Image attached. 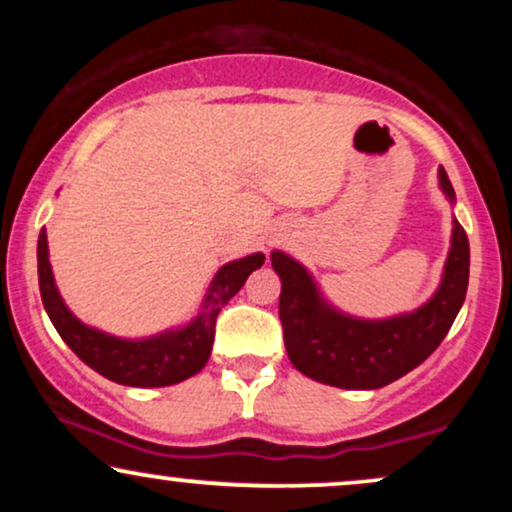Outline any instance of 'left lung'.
Here are the masks:
<instances>
[{
    "label": "left lung",
    "mask_w": 512,
    "mask_h": 512,
    "mask_svg": "<svg viewBox=\"0 0 512 512\" xmlns=\"http://www.w3.org/2000/svg\"><path fill=\"white\" fill-rule=\"evenodd\" d=\"M440 187L452 202L448 173L440 168ZM281 279L279 317L291 363L317 383L346 390H378L395 383L424 363L460 313L469 284V240L460 223L452 228V245L436 296L411 315L390 320H356L330 308L313 279L284 252H272Z\"/></svg>",
    "instance_id": "obj_1"
}]
</instances>
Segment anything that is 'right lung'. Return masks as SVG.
<instances>
[{"mask_svg":"<svg viewBox=\"0 0 512 512\" xmlns=\"http://www.w3.org/2000/svg\"><path fill=\"white\" fill-rule=\"evenodd\" d=\"M262 264V252L223 264L211 281L204 310L190 325L178 332L158 334V337L142 339V342H129V339H117L93 330V327H86L84 322H79L69 313V308L57 293L55 279H52L45 228L38 236L40 298H43L55 330L86 366H91L113 383L129 387H166L182 383V380L199 373L204 363L209 361L216 317H219L221 308L236 296L245 279Z\"/></svg>","mask_w":512,"mask_h":512,"instance_id":"add662e5","label":"right lung"}]
</instances>
